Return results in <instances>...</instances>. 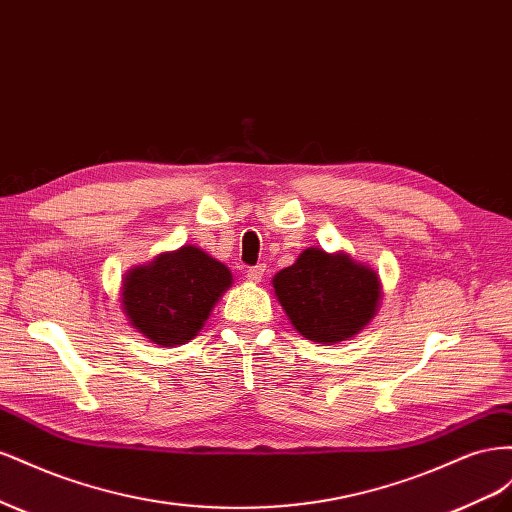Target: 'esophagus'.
Instances as JSON below:
<instances>
[{
  "mask_svg": "<svg viewBox=\"0 0 512 512\" xmlns=\"http://www.w3.org/2000/svg\"><path fill=\"white\" fill-rule=\"evenodd\" d=\"M262 275H265V265H256V267H250V269L245 271V277L252 284H258L262 280Z\"/></svg>",
  "mask_w": 512,
  "mask_h": 512,
  "instance_id": "esophagus-1",
  "label": "esophagus"
}]
</instances>
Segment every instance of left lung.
<instances>
[{
	"mask_svg": "<svg viewBox=\"0 0 512 512\" xmlns=\"http://www.w3.org/2000/svg\"><path fill=\"white\" fill-rule=\"evenodd\" d=\"M273 288L292 327L327 346L359 333L376 316L382 297L376 271L320 247H307L292 267L275 273Z\"/></svg>",
	"mask_w": 512,
	"mask_h": 512,
	"instance_id": "1",
	"label": "left lung"
}]
</instances>
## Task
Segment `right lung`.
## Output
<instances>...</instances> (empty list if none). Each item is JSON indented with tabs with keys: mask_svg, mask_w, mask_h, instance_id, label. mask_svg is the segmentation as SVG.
Returning <instances> with one entry per match:
<instances>
[{
	"mask_svg": "<svg viewBox=\"0 0 512 512\" xmlns=\"http://www.w3.org/2000/svg\"><path fill=\"white\" fill-rule=\"evenodd\" d=\"M232 284L220 260L196 245L164 252L123 277L121 309L132 327L158 346L192 339Z\"/></svg>",
	"mask_w": 512,
	"mask_h": 512,
	"instance_id": "obj_1",
	"label": "right lung"
}]
</instances>
